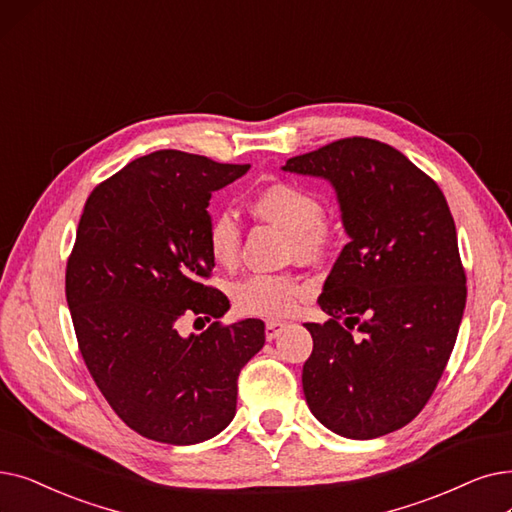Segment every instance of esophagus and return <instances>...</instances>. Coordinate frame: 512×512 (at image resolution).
I'll list each match as a JSON object with an SVG mask.
<instances>
[{
    "mask_svg": "<svg viewBox=\"0 0 512 512\" xmlns=\"http://www.w3.org/2000/svg\"><path fill=\"white\" fill-rule=\"evenodd\" d=\"M284 328H286L284 320H268V322H265V337H268V341H272L280 335Z\"/></svg>",
    "mask_w": 512,
    "mask_h": 512,
    "instance_id": "34e87169",
    "label": "esophagus"
}]
</instances>
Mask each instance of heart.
Here are the masks:
<instances>
[{"mask_svg": "<svg viewBox=\"0 0 512 512\" xmlns=\"http://www.w3.org/2000/svg\"><path fill=\"white\" fill-rule=\"evenodd\" d=\"M251 213L288 234V253L311 261L326 253L332 230L324 221V205L316 192L293 182L263 186L251 198ZM242 230L236 215L217 213L207 228V251L219 268L238 261ZM307 295V284L293 274H253L232 286L234 305L251 316H284Z\"/></svg>", "mask_w": 512, "mask_h": 512, "instance_id": "1", "label": "heart"}]
</instances>
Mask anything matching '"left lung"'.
I'll list each match as a JSON object with an SVG mask.
<instances>
[{
	"mask_svg": "<svg viewBox=\"0 0 512 512\" xmlns=\"http://www.w3.org/2000/svg\"><path fill=\"white\" fill-rule=\"evenodd\" d=\"M284 171L324 177L349 242L307 322V406L349 439L406 427L433 395L456 343L466 276L446 196L402 152L345 138L288 159ZM356 332H352V328Z\"/></svg>",
	"mask_w": 512,
	"mask_h": 512,
	"instance_id": "8db88e82",
	"label": "left lung"
}]
</instances>
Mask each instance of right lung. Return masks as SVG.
I'll return each instance as SVG.
<instances>
[{"label":"right lung","mask_w":512,"mask_h":512,"mask_svg":"<svg viewBox=\"0 0 512 512\" xmlns=\"http://www.w3.org/2000/svg\"><path fill=\"white\" fill-rule=\"evenodd\" d=\"M251 165L157 150L98 184L66 263V303L83 362L129 429L192 446L236 414L238 374L265 343V324L213 322L182 337L184 316L209 322L230 309L207 284L211 194Z\"/></svg>","instance_id":"add662e5"}]
</instances>
